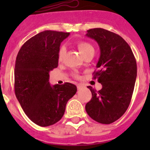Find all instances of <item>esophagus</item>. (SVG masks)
Segmentation results:
<instances>
[{
    "mask_svg": "<svg viewBox=\"0 0 150 150\" xmlns=\"http://www.w3.org/2000/svg\"><path fill=\"white\" fill-rule=\"evenodd\" d=\"M77 87H78V90H81V89H82L84 86H83V85H82V84H78L77 85Z\"/></svg>",
    "mask_w": 150,
    "mask_h": 150,
    "instance_id": "obj_1",
    "label": "esophagus"
}]
</instances>
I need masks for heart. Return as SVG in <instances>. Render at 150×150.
Wrapping results in <instances>:
<instances>
[{"instance_id": "heart-1", "label": "heart", "mask_w": 150, "mask_h": 150, "mask_svg": "<svg viewBox=\"0 0 150 150\" xmlns=\"http://www.w3.org/2000/svg\"><path fill=\"white\" fill-rule=\"evenodd\" d=\"M78 48L79 49L80 52L81 53L83 56L85 57L88 54H94V48L91 43L86 41H79L78 43ZM66 54V47L64 46H62L59 50V59L62 60L64 58V55ZM77 76V75H76Z\"/></svg>"}]
</instances>
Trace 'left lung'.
I'll use <instances>...</instances> for the list:
<instances>
[{"instance_id": "left-lung-1", "label": "left lung", "mask_w": 150, "mask_h": 150, "mask_svg": "<svg viewBox=\"0 0 150 150\" xmlns=\"http://www.w3.org/2000/svg\"><path fill=\"white\" fill-rule=\"evenodd\" d=\"M87 37L97 42L100 57L93 78H97L102 88L92 93L86 105V112L93 120L110 124L125 112L131 102L137 75L136 59L131 47L119 35L102 28L87 30Z\"/></svg>"}]
</instances>
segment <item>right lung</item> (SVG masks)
<instances>
[{
	"mask_svg": "<svg viewBox=\"0 0 150 150\" xmlns=\"http://www.w3.org/2000/svg\"><path fill=\"white\" fill-rule=\"evenodd\" d=\"M69 33L45 30L21 47L14 68V91L25 114L33 122L49 126L61 120L68 100L77 92L74 84L49 83V72L57 67L59 50Z\"/></svg>",
	"mask_w": 150,
	"mask_h": 150,
	"instance_id": "1",
	"label": "right lung"
}]
</instances>
